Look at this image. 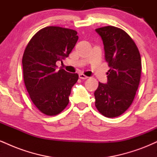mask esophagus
Returning a JSON list of instances; mask_svg holds the SVG:
<instances>
[{"label": "esophagus", "instance_id": "esophagus-1", "mask_svg": "<svg viewBox=\"0 0 157 157\" xmlns=\"http://www.w3.org/2000/svg\"><path fill=\"white\" fill-rule=\"evenodd\" d=\"M79 77H80V79H82V80H86V79L88 78V77L86 76L83 74H80V75H79Z\"/></svg>", "mask_w": 157, "mask_h": 157}]
</instances>
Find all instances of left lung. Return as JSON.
Returning a JSON list of instances; mask_svg holds the SVG:
<instances>
[{"label": "left lung", "mask_w": 157, "mask_h": 157, "mask_svg": "<svg viewBox=\"0 0 157 157\" xmlns=\"http://www.w3.org/2000/svg\"><path fill=\"white\" fill-rule=\"evenodd\" d=\"M102 40L110 69L107 83L99 82L95 106L106 117L123 113L134 101L141 77V57L137 46L124 30L108 26L97 29Z\"/></svg>", "instance_id": "1"}]
</instances>
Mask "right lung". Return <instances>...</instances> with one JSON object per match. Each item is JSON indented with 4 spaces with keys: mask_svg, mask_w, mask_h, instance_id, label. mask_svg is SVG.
Segmentation results:
<instances>
[{
    "mask_svg": "<svg viewBox=\"0 0 157 157\" xmlns=\"http://www.w3.org/2000/svg\"><path fill=\"white\" fill-rule=\"evenodd\" d=\"M75 30L47 26L35 34L25 48L22 63L23 80L32 101L40 112L55 116L69 102L77 74L57 70V61L68 57L78 36Z\"/></svg>",
    "mask_w": 157,
    "mask_h": 157,
    "instance_id": "right-lung-1",
    "label": "right lung"
}]
</instances>
